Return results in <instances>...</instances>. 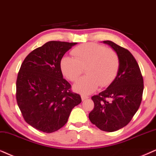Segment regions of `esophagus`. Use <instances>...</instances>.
I'll return each instance as SVG.
<instances>
[{
	"instance_id": "obj_1",
	"label": "esophagus",
	"mask_w": 156,
	"mask_h": 156,
	"mask_svg": "<svg viewBox=\"0 0 156 156\" xmlns=\"http://www.w3.org/2000/svg\"><path fill=\"white\" fill-rule=\"evenodd\" d=\"M81 98H82V101H84V100H86V99H87V98H88V96H86V95H84V94H82Z\"/></svg>"
}]
</instances>
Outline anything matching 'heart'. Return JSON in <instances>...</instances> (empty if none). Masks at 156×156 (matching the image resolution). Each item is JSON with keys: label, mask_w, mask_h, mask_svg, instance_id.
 Listing matches in <instances>:
<instances>
[{"label": "heart", "mask_w": 156, "mask_h": 156, "mask_svg": "<svg viewBox=\"0 0 156 156\" xmlns=\"http://www.w3.org/2000/svg\"><path fill=\"white\" fill-rule=\"evenodd\" d=\"M73 56H65L60 60L61 71L70 81L77 80L86 68V76L74 85V90L88 94L98 86L105 87L113 81L119 67L117 52L97 43H86L75 47Z\"/></svg>", "instance_id": "obj_1"}]
</instances>
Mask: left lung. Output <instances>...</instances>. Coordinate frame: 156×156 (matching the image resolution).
<instances>
[{
	"instance_id": "8db88e82",
	"label": "left lung",
	"mask_w": 156,
	"mask_h": 156,
	"mask_svg": "<svg viewBox=\"0 0 156 156\" xmlns=\"http://www.w3.org/2000/svg\"><path fill=\"white\" fill-rule=\"evenodd\" d=\"M104 43L110 45L118 55L119 70L109 87L91 97L94 108L88 117L101 130L114 132L125 127L138 110L143 98V78L129 50L111 41Z\"/></svg>"
}]
</instances>
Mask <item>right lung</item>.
I'll return each instance as SVG.
<instances>
[{
	"mask_svg": "<svg viewBox=\"0 0 156 156\" xmlns=\"http://www.w3.org/2000/svg\"><path fill=\"white\" fill-rule=\"evenodd\" d=\"M76 42L50 41L26 57L16 80V101L23 119L43 133L58 130L81 102L62 77L60 60Z\"/></svg>",
	"mask_w": 156,
	"mask_h": 156,
	"instance_id": "1",
	"label": "right lung"
}]
</instances>
